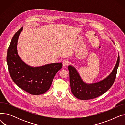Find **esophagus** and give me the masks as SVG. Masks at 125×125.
<instances>
[{
  "label": "esophagus",
  "mask_w": 125,
  "mask_h": 125,
  "mask_svg": "<svg viewBox=\"0 0 125 125\" xmlns=\"http://www.w3.org/2000/svg\"><path fill=\"white\" fill-rule=\"evenodd\" d=\"M62 64H63V66L64 67H65V66H67V65H68L69 62H68V61L67 60H63V61Z\"/></svg>",
  "instance_id": "obj_1"
}]
</instances>
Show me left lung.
<instances>
[{"label":"left lung","instance_id":"left-lung-1","mask_svg":"<svg viewBox=\"0 0 125 125\" xmlns=\"http://www.w3.org/2000/svg\"><path fill=\"white\" fill-rule=\"evenodd\" d=\"M120 62L119 54L115 66L111 73L105 79L96 83L88 84L84 83L76 69L68 66L71 91L73 95L81 100H89L99 97L105 93L113 84L115 79L117 68Z\"/></svg>","mask_w":125,"mask_h":125}]
</instances>
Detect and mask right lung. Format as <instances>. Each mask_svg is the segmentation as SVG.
<instances>
[{"label":"right lung","mask_w":125,"mask_h":125,"mask_svg":"<svg viewBox=\"0 0 125 125\" xmlns=\"http://www.w3.org/2000/svg\"><path fill=\"white\" fill-rule=\"evenodd\" d=\"M22 30L23 27L16 33L8 48L6 61L9 73L19 88L32 95H41L50 89L55 74L62 67V64L52 63L37 67L25 64L17 52L18 38Z\"/></svg>","instance_id":"right-lung-1"}]
</instances>
